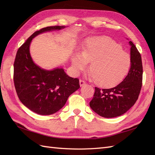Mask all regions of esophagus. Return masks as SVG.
<instances>
[{"instance_id":"obj_1","label":"esophagus","mask_w":155,"mask_h":155,"mask_svg":"<svg viewBox=\"0 0 155 155\" xmlns=\"http://www.w3.org/2000/svg\"><path fill=\"white\" fill-rule=\"evenodd\" d=\"M79 84H80V86L81 87H83V86H84L85 84H86V83H85V82L84 81H83V80H80Z\"/></svg>"}]
</instances>
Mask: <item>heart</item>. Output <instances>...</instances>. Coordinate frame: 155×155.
<instances>
[{
	"label": "heart",
	"mask_w": 155,
	"mask_h": 155,
	"mask_svg": "<svg viewBox=\"0 0 155 155\" xmlns=\"http://www.w3.org/2000/svg\"><path fill=\"white\" fill-rule=\"evenodd\" d=\"M72 67L77 72L90 62V77L102 87H116L124 79L130 67V58L117 42L106 36L89 38L80 52L71 55Z\"/></svg>",
	"instance_id": "1"
}]
</instances>
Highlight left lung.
Segmentation results:
<instances>
[{
	"mask_svg": "<svg viewBox=\"0 0 155 155\" xmlns=\"http://www.w3.org/2000/svg\"><path fill=\"white\" fill-rule=\"evenodd\" d=\"M130 46V67L121 83L114 88L102 89L95 87L90 107L104 118L119 117L132 107L139 98L142 87L143 64L141 56L132 41Z\"/></svg>",
	"mask_w": 155,
	"mask_h": 155,
	"instance_id": "obj_1",
	"label": "left lung"
}]
</instances>
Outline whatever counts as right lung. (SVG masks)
Masks as SVG:
<instances>
[{
  "mask_svg": "<svg viewBox=\"0 0 155 155\" xmlns=\"http://www.w3.org/2000/svg\"><path fill=\"white\" fill-rule=\"evenodd\" d=\"M67 27H47L34 32L16 52L14 62V83L18 97L34 113L49 115L64 106L68 97L80 88L78 78L70 77L62 68L46 70L36 64L30 53L31 41L44 32Z\"/></svg>",
  "mask_w": 155,
  "mask_h": 155,
  "instance_id": "add662e5",
  "label": "right lung"
}]
</instances>
